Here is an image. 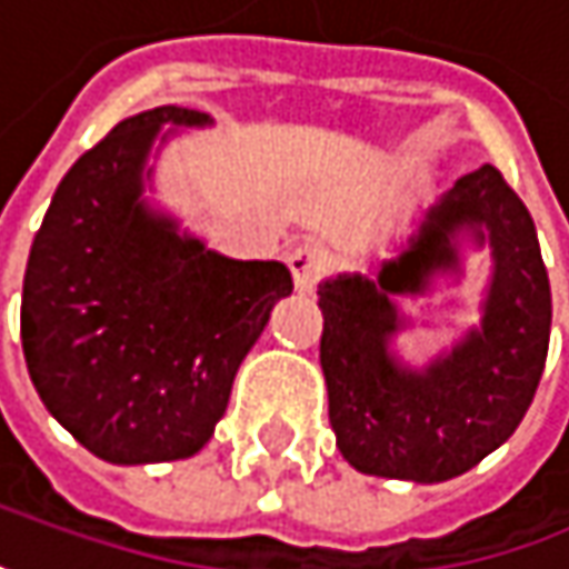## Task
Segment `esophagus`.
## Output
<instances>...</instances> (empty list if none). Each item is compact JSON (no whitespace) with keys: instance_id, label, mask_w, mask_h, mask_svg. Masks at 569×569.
I'll list each match as a JSON object with an SVG mask.
<instances>
[{"instance_id":"34e87169","label":"esophagus","mask_w":569,"mask_h":569,"mask_svg":"<svg viewBox=\"0 0 569 569\" xmlns=\"http://www.w3.org/2000/svg\"><path fill=\"white\" fill-rule=\"evenodd\" d=\"M332 266V256L320 242H300L288 252V269L295 274L298 291H313L320 284V278L327 274Z\"/></svg>"}]
</instances>
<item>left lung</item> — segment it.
I'll list each match as a JSON object with an SVG mask.
<instances>
[{
    "instance_id": "left-lung-1",
    "label": "left lung",
    "mask_w": 569,
    "mask_h": 569,
    "mask_svg": "<svg viewBox=\"0 0 569 569\" xmlns=\"http://www.w3.org/2000/svg\"><path fill=\"white\" fill-rule=\"evenodd\" d=\"M461 229L495 246L485 320L448 357L410 372L386 349L399 328L392 295L421 293L436 270L457 268L450 240ZM317 295L329 426L356 470L416 483L451 480L522 422L548 358L551 281L531 213L497 166L458 179L378 278L339 274Z\"/></svg>"
}]
</instances>
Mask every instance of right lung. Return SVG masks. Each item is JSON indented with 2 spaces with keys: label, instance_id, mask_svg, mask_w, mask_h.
<instances>
[{
  "label": "right lung",
  "instance_id": "add662e5",
  "mask_svg": "<svg viewBox=\"0 0 569 569\" xmlns=\"http://www.w3.org/2000/svg\"><path fill=\"white\" fill-rule=\"evenodd\" d=\"M162 124L208 114L162 104L86 150L53 191L24 269L28 375L50 416L111 465L201 451L240 361L295 288L281 262L217 256L140 201Z\"/></svg>",
  "mask_w": 569,
  "mask_h": 569
}]
</instances>
